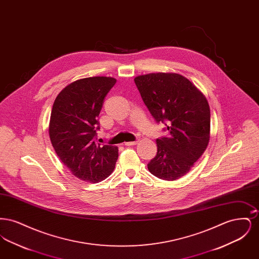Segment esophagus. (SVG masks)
Wrapping results in <instances>:
<instances>
[{"instance_id":"esophagus-1","label":"esophagus","mask_w":259,"mask_h":259,"mask_svg":"<svg viewBox=\"0 0 259 259\" xmlns=\"http://www.w3.org/2000/svg\"><path fill=\"white\" fill-rule=\"evenodd\" d=\"M137 144H138V141H135V142H126V143H125V146L130 147V146H135Z\"/></svg>"}]
</instances>
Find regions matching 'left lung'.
<instances>
[{
	"label": "left lung",
	"instance_id": "1",
	"mask_svg": "<svg viewBox=\"0 0 259 259\" xmlns=\"http://www.w3.org/2000/svg\"><path fill=\"white\" fill-rule=\"evenodd\" d=\"M134 80L151 115L166 124L169 132L156 140L157 154L148 163V171L161 180H178L190 171L209 145V103L182 74L150 73Z\"/></svg>",
	"mask_w": 259,
	"mask_h": 259
}]
</instances>
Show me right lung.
<instances>
[{"label": "right lung", "instance_id": "add662e5", "mask_svg": "<svg viewBox=\"0 0 259 259\" xmlns=\"http://www.w3.org/2000/svg\"><path fill=\"white\" fill-rule=\"evenodd\" d=\"M116 82L111 76L80 78L63 88L50 114V142L56 154L81 181L99 183L115 167L118 148L96 143L104 98Z\"/></svg>", "mask_w": 259, "mask_h": 259}]
</instances>
